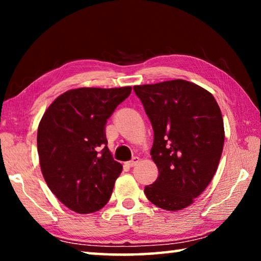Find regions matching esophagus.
I'll return each instance as SVG.
<instances>
[{
  "instance_id": "esophagus-1",
  "label": "esophagus",
  "mask_w": 261,
  "mask_h": 261,
  "mask_svg": "<svg viewBox=\"0 0 261 261\" xmlns=\"http://www.w3.org/2000/svg\"><path fill=\"white\" fill-rule=\"evenodd\" d=\"M139 161H140V159H139L138 156H134V158L131 159V161L127 162V166H129V167H134V166H136L137 163H138Z\"/></svg>"
}]
</instances>
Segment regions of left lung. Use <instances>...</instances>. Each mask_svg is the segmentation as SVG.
Listing matches in <instances>:
<instances>
[{"label": "left lung", "mask_w": 261, "mask_h": 261, "mask_svg": "<svg viewBox=\"0 0 261 261\" xmlns=\"http://www.w3.org/2000/svg\"><path fill=\"white\" fill-rule=\"evenodd\" d=\"M134 91L151 121V155L159 169L144 192L162 210L185 208L218 169L224 143L219 105L205 88L183 79L134 86Z\"/></svg>", "instance_id": "obj_1"}]
</instances>
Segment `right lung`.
I'll return each instance as SVG.
<instances>
[{"instance_id": "1", "label": "right lung", "mask_w": 261, "mask_h": 261, "mask_svg": "<svg viewBox=\"0 0 261 261\" xmlns=\"http://www.w3.org/2000/svg\"><path fill=\"white\" fill-rule=\"evenodd\" d=\"M130 86L81 87L56 98L38 127V153L48 188L73 212L93 213L112 196L122 165L107 147L106 123Z\"/></svg>"}]
</instances>
